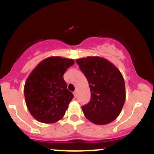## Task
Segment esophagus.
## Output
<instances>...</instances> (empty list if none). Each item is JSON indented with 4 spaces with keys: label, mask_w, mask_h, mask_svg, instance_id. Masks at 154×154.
Listing matches in <instances>:
<instances>
[{
    "label": "esophagus",
    "mask_w": 154,
    "mask_h": 154,
    "mask_svg": "<svg viewBox=\"0 0 154 154\" xmlns=\"http://www.w3.org/2000/svg\"><path fill=\"white\" fill-rule=\"evenodd\" d=\"M74 95L75 96V97H77V90H75V91H74Z\"/></svg>",
    "instance_id": "obj_1"
}]
</instances>
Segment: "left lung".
<instances>
[{"label":"left lung","instance_id":"1","mask_svg":"<svg viewBox=\"0 0 154 154\" xmlns=\"http://www.w3.org/2000/svg\"><path fill=\"white\" fill-rule=\"evenodd\" d=\"M76 63L88 80L91 91L88 103L82 106L93 124L105 125L120 115L126 99L125 83L119 68L100 57L77 59Z\"/></svg>","mask_w":154,"mask_h":154}]
</instances>
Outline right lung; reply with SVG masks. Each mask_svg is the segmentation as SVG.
Returning a JSON list of instances; mask_svg holds the SVG:
<instances>
[{"label":"right lung","instance_id":"right-lung-1","mask_svg":"<svg viewBox=\"0 0 154 154\" xmlns=\"http://www.w3.org/2000/svg\"><path fill=\"white\" fill-rule=\"evenodd\" d=\"M74 63L72 59L50 57L31 71L24 84L26 105L38 122L53 124L65 116L73 99L63 74Z\"/></svg>","mask_w":154,"mask_h":154}]
</instances>
